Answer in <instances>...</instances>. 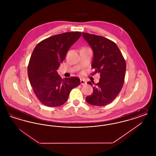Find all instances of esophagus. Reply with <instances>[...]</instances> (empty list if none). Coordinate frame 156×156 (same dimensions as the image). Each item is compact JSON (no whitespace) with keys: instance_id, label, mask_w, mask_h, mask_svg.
I'll list each match as a JSON object with an SVG mask.
<instances>
[{"instance_id":"34e87169","label":"esophagus","mask_w":156,"mask_h":156,"mask_svg":"<svg viewBox=\"0 0 156 156\" xmlns=\"http://www.w3.org/2000/svg\"><path fill=\"white\" fill-rule=\"evenodd\" d=\"M81 84L82 85H84L87 84V82L84 81L83 80H81Z\"/></svg>"}]
</instances>
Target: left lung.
<instances>
[{
    "instance_id": "left-lung-1",
    "label": "left lung",
    "mask_w": 156,
    "mask_h": 156,
    "mask_svg": "<svg viewBox=\"0 0 156 156\" xmlns=\"http://www.w3.org/2000/svg\"><path fill=\"white\" fill-rule=\"evenodd\" d=\"M82 36L92 49L93 74L100 73L99 82L88 83L93 94L85 99L90 105L103 106L111 103L122 89L126 73V61L118 45L105 37L82 33Z\"/></svg>"
}]
</instances>
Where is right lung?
Listing matches in <instances>:
<instances>
[{
	"label": "right lung",
	"mask_w": 156,
	"mask_h": 156,
	"mask_svg": "<svg viewBox=\"0 0 156 156\" xmlns=\"http://www.w3.org/2000/svg\"><path fill=\"white\" fill-rule=\"evenodd\" d=\"M81 36L78 31L52 36L40 42L32 52L28 76L36 96L45 106L54 108L63 105L71 90L80 85V78L72 76L63 80L57 70Z\"/></svg>",
	"instance_id": "obj_1"
}]
</instances>
